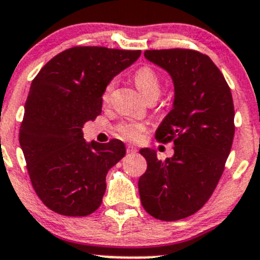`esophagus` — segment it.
Returning a JSON list of instances; mask_svg holds the SVG:
<instances>
[{
  "label": "esophagus",
  "instance_id": "esophagus-1",
  "mask_svg": "<svg viewBox=\"0 0 260 260\" xmlns=\"http://www.w3.org/2000/svg\"><path fill=\"white\" fill-rule=\"evenodd\" d=\"M126 151H127V153H136L138 152V149H136L135 146H133V145H127Z\"/></svg>",
  "mask_w": 260,
  "mask_h": 260
}]
</instances>
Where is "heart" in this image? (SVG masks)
Here are the masks:
<instances>
[{
	"label": "heart",
	"instance_id": "1",
	"mask_svg": "<svg viewBox=\"0 0 260 260\" xmlns=\"http://www.w3.org/2000/svg\"><path fill=\"white\" fill-rule=\"evenodd\" d=\"M134 82L146 100L157 99V96L160 95L162 82H161L160 75L150 67H142V68L138 69L134 74ZM114 86H115V79H111L105 85L102 94L103 102H108ZM116 131L120 136H122L126 140L135 141L141 138L142 133L145 131V126L144 124L138 121H122L116 126Z\"/></svg>",
	"mask_w": 260,
	"mask_h": 260
}]
</instances>
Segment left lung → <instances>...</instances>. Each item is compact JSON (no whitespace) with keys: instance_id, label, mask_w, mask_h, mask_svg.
<instances>
[{"instance_id":"left-lung-1","label":"left lung","mask_w":260,"mask_h":260,"mask_svg":"<svg viewBox=\"0 0 260 260\" xmlns=\"http://www.w3.org/2000/svg\"><path fill=\"white\" fill-rule=\"evenodd\" d=\"M144 55L174 80V107L155 138L172 142L175 153L161 161L153 150H140L147 162L139 178L141 205L155 218L178 220L202 208L218 185L233 142V98L208 55L183 48Z\"/></svg>"}]
</instances>
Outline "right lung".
I'll use <instances>...</instances> for the list:
<instances>
[{"label":"right lung","instance_id":"right-lung-1","mask_svg":"<svg viewBox=\"0 0 260 260\" xmlns=\"http://www.w3.org/2000/svg\"><path fill=\"white\" fill-rule=\"evenodd\" d=\"M141 51L73 47L53 57L30 84L19 144L37 196L55 213L84 217L102 205L109 170L125 156L124 142L83 139L102 114L105 85Z\"/></svg>","mask_w":260,"mask_h":260}]
</instances>
